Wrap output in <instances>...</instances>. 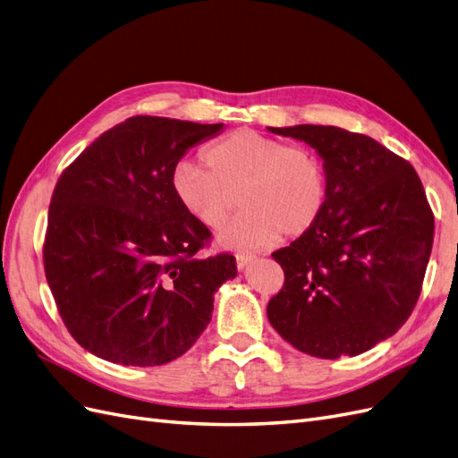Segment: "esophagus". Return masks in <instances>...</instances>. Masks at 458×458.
Segmentation results:
<instances>
[{
    "label": "esophagus",
    "instance_id": "34e87169",
    "mask_svg": "<svg viewBox=\"0 0 458 458\" xmlns=\"http://www.w3.org/2000/svg\"><path fill=\"white\" fill-rule=\"evenodd\" d=\"M252 259H254L252 254H237V267L242 271Z\"/></svg>",
    "mask_w": 458,
    "mask_h": 458
}]
</instances>
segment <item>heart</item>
Masks as SVG:
<instances>
[{"instance_id": "obj_1", "label": "heart", "mask_w": 458, "mask_h": 458, "mask_svg": "<svg viewBox=\"0 0 458 458\" xmlns=\"http://www.w3.org/2000/svg\"><path fill=\"white\" fill-rule=\"evenodd\" d=\"M206 168L182 160L172 172V192L187 216L217 229L237 208L246 210L219 234L221 244L256 248L308 234L328 204V174L310 147L239 130L202 152Z\"/></svg>"}]
</instances>
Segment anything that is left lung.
Instances as JSON below:
<instances>
[{
    "label": "left lung",
    "instance_id": "left-lung-1",
    "mask_svg": "<svg viewBox=\"0 0 458 458\" xmlns=\"http://www.w3.org/2000/svg\"><path fill=\"white\" fill-rule=\"evenodd\" d=\"M269 131L323 158L328 204L318 224L271 256L284 284L267 303L296 350L338 359L390 338L417 306L434 242V214L412 165L372 137L301 123Z\"/></svg>",
    "mask_w": 458,
    "mask_h": 458
}]
</instances>
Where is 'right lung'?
<instances>
[{"label":"right lung","mask_w":458,"mask_h":458,"mask_svg":"<svg viewBox=\"0 0 458 458\" xmlns=\"http://www.w3.org/2000/svg\"><path fill=\"white\" fill-rule=\"evenodd\" d=\"M224 123L131 116L64 168L55 185L44 269L59 315L89 353L128 367L183 355L210 323L231 254L197 256L212 233L187 216L172 172Z\"/></svg>","instance_id":"add662e5"}]
</instances>
